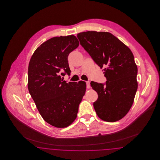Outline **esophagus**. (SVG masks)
I'll list each match as a JSON object with an SVG mask.
<instances>
[{"label": "esophagus", "mask_w": 160, "mask_h": 160, "mask_svg": "<svg viewBox=\"0 0 160 160\" xmlns=\"http://www.w3.org/2000/svg\"><path fill=\"white\" fill-rule=\"evenodd\" d=\"M86 88H87L88 89H89L90 87H91V86H90V82L86 81Z\"/></svg>", "instance_id": "esophagus-1"}]
</instances>
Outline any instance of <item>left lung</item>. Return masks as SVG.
Instances as JSON below:
<instances>
[{
  "label": "left lung",
  "mask_w": 160,
  "mask_h": 160,
  "mask_svg": "<svg viewBox=\"0 0 160 160\" xmlns=\"http://www.w3.org/2000/svg\"><path fill=\"white\" fill-rule=\"evenodd\" d=\"M77 38L94 62L101 68H104L106 83L91 82L98 95L93 102L97 114L106 122L121 119L132 106L138 87L133 54L109 32H83L78 33Z\"/></svg>",
  "instance_id": "left-lung-1"
}]
</instances>
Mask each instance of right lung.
Masks as SVG:
<instances>
[{
  "instance_id": "add662e5",
  "label": "right lung",
  "mask_w": 160,
  "mask_h": 160,
  "mask_svg": "<svg viewBox=\"0 0 160 160\" xmlns=\"http://www.w3.org/2000/svg\"><path fill=\"white\" fill-rule=\"evenodd\" d=\"M79 46L73 35L50 38L38 47L28 68V89L42 118L57 128L68 127L76 119L85 94L83 81L69 82L61 75L69 76V54Z\"/></svg>"
}]
</instances>
